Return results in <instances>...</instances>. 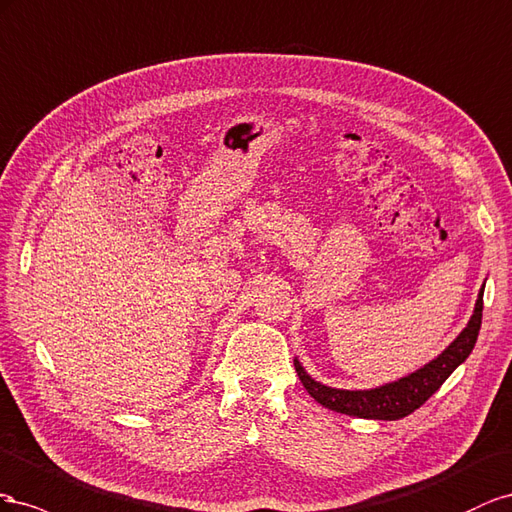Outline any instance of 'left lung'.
Returning a JSON list of instances; mask_svg holds the SVG:
<instances>
[{"label": "left lung", "mask_w": 512, "mask_h": 512, "mask_svg": "<svg viewBox=\"0 0 512 512\" xmlns=\"http://www.w3.org/2000/svg\"><path fill=\"white\" fill-rule=\"evenodd\" d=\"M483 294L485 283L478 291L474 313L470 321H467V326L459 332V337L452 341L440 356H435L425 364V367L416 369L410 375L367 390L332 388L317 382V379L306 373L302 362L296 356L294 367L300 382L317 403L328 407L332 412H341L347 416L367 420H399L410 416L431 397V394L440 390V386L450 377V373L472 354L480 332V321H483Z\"/></svg>", "instance_id": "1"}]
</instances>
